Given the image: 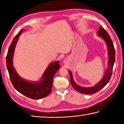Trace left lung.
<instances>
[{
  "instance_id": "1",
  "label": "left lung",
  "mask_w": 124,
  "mask_h": 124,
  "mask_svg": "<svg viewBox=\"0 0 124 124\" xmlns=\"http://www.w3.org/2000/svg\"><path fill=\"white\" fill-rule=\"evenodd\" d=\"M97 35L101 37L104 39V41H106L109 52L108 67L106 72L105 73L104 77L101 81L97 84L96 85L92 87H83L79 86L77 84H76L74 80H73L72 73L69 70L70 73V82L71 84V85L76 91H77L80 93L84 94H92L99 91L100 89L103 88L108 83L112 76L113 67H114L115 61V49L114 44H113V42L111 40V38H110L108 33L107 32V31L101 25L100 26L99 30H98Z\"/></svg>"
}]
</instances>
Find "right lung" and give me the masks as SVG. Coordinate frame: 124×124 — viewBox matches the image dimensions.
I'll return each mask as SVG.
<instances>
[{"instance_id": "1", "label": "right lung", "mask_w": 124, "mask_h": 124, "mask_svg": "<svg viewBox=\"0 0 124 124\" xmlns=\"http://www.w3.org/2000/svg\"><path fill=\"white\" fill-rule=\"evenodd\" d=\"M22 32V30L18 32L10 44L6 56V65L9 73L10 80L14 87L20 93L29 98L37 100L48 96L52 88L53 80L55 73L60 68L59 61L50 64L45 72L42 79L37 83H30L19 77L13 66V54L16 44Z\"/></svg>"}]
</instances>
